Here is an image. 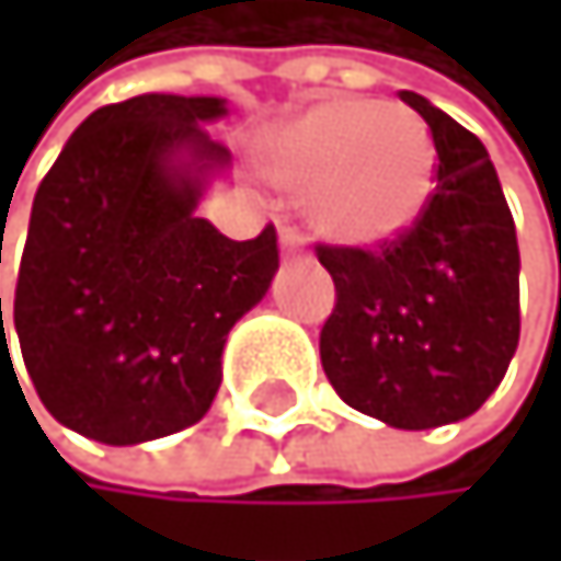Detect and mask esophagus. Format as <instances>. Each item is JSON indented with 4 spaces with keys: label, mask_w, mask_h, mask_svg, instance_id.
I'll use <instances>...</instances> for the list:
<instances>
[{
    "label": "esophagus",
    "mask_w": 561,
    "mask_h": 561,
    "mask_svg": "<svg viewBox=\"0 0 561 561\" xmlns=\"http://www.w3.org/2000/svg\"><path fill=\"white\" fill-rule=\"evenodd\" d=\"M278 249H283V255H299V252H302L296 228H289V225L278 228Z\"/></svg>",
    "instance_id": "1"
}]
</instances>
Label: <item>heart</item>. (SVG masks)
<instances>
[{"label": "heart", "mask_w": 561, "mask_h": 561, "mask_svg": "<svg viewBox=\"0 0 561 561\" xmlns=\"http://www.w3.org/2000/svg\"><path fill=\"white\" fill-rule=\"evenodd\" d=\"M265 171L309 195V218L330 242L380 249L424 215L437 150L411 106L333 96L265 140Z\"/></svg>", "instance_id": "heart-1"}]
</instances>
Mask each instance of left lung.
Returning a JSON list of instances; mask_svg holds the SVG:
<instances>
[{
	"mask_svg": "<svg viewBox=\"0 0 561 561\" xmlns=\"http://www.w3.org/2000/svg\"><path fill=\"white\" fill-rule=\"evenodd\" d=\"M437 187L417 225L380 249L316 245L336 286L319 333L333 390L400 431L471 417L518 346V239L484 144L421 93Z\"/></svg>",
	"mask_w": 561,
	"mask_h": 561,
	"instance_id": "1",
	"label": "left lung"
}]
</instances>
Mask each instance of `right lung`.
<instances>
[{
    "label": "right lung",
    "instance_id": "add662e5",
    "mask_svg": "<svg viewBox=\"0 0 561 561\" xmlns=\"http://www.w3.org/2000/svg\"><path fill=\"white\" fill-rule=\"evenodd\" d=\"M225 114L221 96L174 93L100 106L43 178L9 319L62 427L124 447L208 414L225 336L278 268L272 225L231 242L195 215L228 164L202 124ZM0 333L9 356L2 299Z\"/></svg>",
    "mask_w": 561,
    "mask_h": 561
}]
</instances>
